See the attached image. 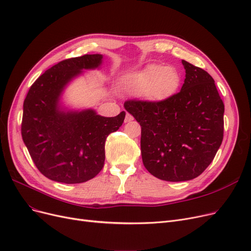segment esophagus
<instances>
[{
	"label": "esophagus",
	"instance_id": "obj_1",
	"mask_svg": "<svg viewBox=\"0 0 251 251\" xmlns=\"http://www.w3.org/2000/svg\"><path fill=\"white\" fill-rule=\"evenodd\" d=\"M133 119H134V117H133L131 114L126 113V118H125V123H129V122H132Z\"/></svg>",
	"mask_w": 251,
	"mask_h": 251
}]
</instances>
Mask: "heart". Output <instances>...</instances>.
I'll return each mask as SVG.
<instances>
[{
    "mask_svg": "<svg viewBox=\"0 0 251 251\" xmlns=\"http://www.w3.org/2000/svg\"><path fill=\"white\" fill-rule=\"evenodd\" d=\"M180 82L181 76L175 68L149 65L142 71L128 75L126 78V87L135 96L162 102L177 92Z\"/></svg>",
    "mask_w": 251,
    "mask_h": 251,
    "instance_id": "heart-1",
    "label": "heart"
}]
</instances>
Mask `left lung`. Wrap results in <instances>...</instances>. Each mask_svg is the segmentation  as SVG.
Wrapping results in <instances>:
<instances>
[{
    "mask_svg": "<svg viewBox=\"0 0 251 251\" xmlns=\"http://www.w3.org/2000/svg\"><path fill=\"white\" fill-rule=\"evenodd\" d=\"M184 83L162 102L127 100L125 109L141 126L147 171L166 181H186L211 164L224 139L225 105L213 78L182 61Z\"/></svg>",
    "mask_w": 251,
    "mask_h": 251,
    "instance_id": "obj_1",
    "label": "left lung"
}]
</instances>
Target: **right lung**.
I'll return each instance as SVG.
<instances>
[{"mask_svg": "<svg viewBox=\"0 0 251 251\" xmlns=\"http://www.w3.org/2000/svg\"><path fill=\"white\" fill-rule=\"evenodd\" d=\"M102 57L64 59L40 76L25 99L23 140L37 169L53 181L82 183L97 176L104 167L106 139L125 120V111L104 117L92 109L65 111L58 106L70 80L83 69L98 68Z\"/></svg>", "mask_w": 251, "mask_h": 251, "instance_id": "add662e5", "label": "right lung"}]
</instances>
